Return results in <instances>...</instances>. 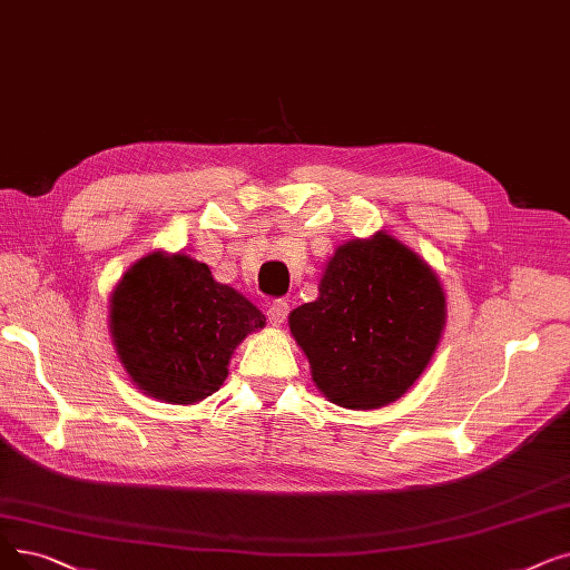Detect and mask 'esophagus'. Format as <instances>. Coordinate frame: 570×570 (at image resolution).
<instances>
[{
  "label": "esophagus",
  "mask_w": 570,
  "mask_h": 570,
  "mask_svg": "<svg viewBox=\"0 0 570 570\" xmlns=\"http://www.w3.org/2000/svg\"><path fill=\"white\" fill-rule=\"evenodd\" d=\"M286 316H288V301H272V305H269V309H267V318L272 321V324L275 326H282L284 321H286Z\"/></svg>",
  "instance_id": "esophagus-1"
}]
</instances>
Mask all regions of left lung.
I'll list each match as a JSON object with an SVG mask.
<instances>
[{"instance_id": "left-lung-1", "label": "left lung", "mask_w": 570, "mask_h": 570, "mask_svg": "<svg viewBox=\"0 0 570 570\" xmlns=\"http://www.w3.org/2000/svg\"><path fill=\"white\" fill-rule=\"evenodd\" d=\"M444 291L435 272L386 233L337 246L318 298L288 326L312 380L340 407H384L419 380L442 337Z\"/></svg>"}]
</instances>
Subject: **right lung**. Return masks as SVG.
I'll return each instance as SVG.
<instances>
[{
	"label": "right lung",
	"instance_id": "add662e5",
	"mask_svg": "<svg viewBox=\"0 0 570 570\" xmlns=\"http://www.w3.org/2000/svg\"><path fill=\"white\" fill-rule=\"evenodd\" d=\"M109 328L130 380L151 399L193 405L228 377L237 344L265 316L186 254L154 252L111 293Z\"/></svg>",
	"mask_w": 570,
	"mask_h": 570
}]
</instances>
